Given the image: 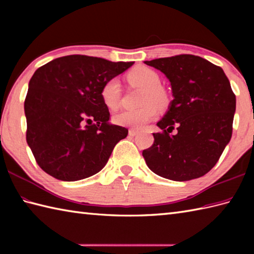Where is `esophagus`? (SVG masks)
Wrapping results in <instances>:
<instances>
[{
    "instance_id": "34e87169",
    "label": "esophagus",
    "mask_w": 254,
    "mask_h": 254,
    "mask_svg": "<svg viewBox=\"0 0 254 254\" xmlns=\"http://www.w3.org/2000/svg\"><path fill=\"white\" fill-rule=\"evenodd\" d=\"M137 133H138V131L135 130V128H130V130H128V135L130 136H135Z\"/></svg>"
}]
</instances>
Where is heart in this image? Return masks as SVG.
<instances>
[{"instance_id":"obj_1","label":"heart","mask_w":254,"mask_h":254,"mask_svg":"<svg viewBox=\"0 0 254 254\" xmlns=\"http://www.w3.org/2000/svg\"><path fill=\"white\" fill-rule=\"evenodd\" d=\"M128 83L144 89L141 96V106L136 109L123 110L115 116V122L119 126L141 128L153 120L157 109H164L169 104V96L160 86V77L157 72L146 66H136L127 73ZM101 100L111 110H116L121 100V85L119 79L113 77L102 85L100 90Z\"/></svg>"}]
</instances>
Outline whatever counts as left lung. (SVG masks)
<instances>
[{
  "instance_id": "8db88e82",
  "label": "left lung",
  "mask_w": 254,
  "mask_h": 254,
  "mask_svg": "<svg viewBox=\"0 0 254 254\" xmlns=\"http://www.w3.org/2000/svg\"><path fill=\"white\" fill-rule=\"evenodd\" d=\"M169 79L174 100L157 123L154 144L143 150L148 168L166 179L188 181L204 176L231 138L236 96L223 68L205 59L180 55L145 61ZM177 127L178 133L169 132Z\"/></svg>"
}]
</instances>
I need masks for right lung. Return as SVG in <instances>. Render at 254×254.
<instances>
[{
	"label": "right lung",
	"instance_id": "add662e5",
	"mask_svg": "<svg viewBox=\"0 0 254 254\" xmlns=\"http://www.w3.org/2000/svg\"><path fill=\"white\" fill-rule=\"evenodd\" d=\"M133 65L73 55L39 67L25 99L26 139L40 168L58 180L76 181L106 166L127 128L110 124L100 90Z\"/></svg>",
	"mask_w": 254,
	"mask_h": 254
}]
</instances>
